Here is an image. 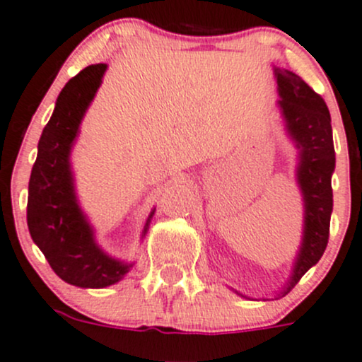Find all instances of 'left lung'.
I'll return each instance as SVG.
<instances>
[{
    "mask_svg": "<svg viewBox=\"0 0 362 362\" xmlns=\"http://www.w3.org/2000/svg\"><path fill=\"white\" fill-rule=\"evenodd\" d=\"M275 76L279 83V107L286 120V129L299 148L296 177L305 203L303 242L293 275L280 293L286 296L301 276L319 262L327 247L333 211L331 175L337 159L331 115L322 96L289 69L275 68Z\"/></svg>",
    "mask_w": 362,
    "mask_h": 362,
    "instance_id": "left-lung-1",
    "label": "left lung"
}]
</instances>
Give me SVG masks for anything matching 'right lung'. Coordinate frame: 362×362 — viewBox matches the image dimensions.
<instances>
[{
    "label": "right lung",
    "mask_w": 362,
    "mask_h": 362,
    "mask_svg": "<svg viewBox=\"0 0 362 362\" xmlns=\"http://www.w3.org/2000/svg\"><path fill=\"white\" fill-rule=\"evenodd\" d=\"M105 71L107 64H90L63 87L38 141L28 189V228L33 242L59 279L83 289L112 286L133 268L98 247L93 228L76 202L69 163L83 113L96 96ZM152 215L154 210L141 236Z\"/></svg>",
    "instance_id": "add662e5"
}]
</instances>
